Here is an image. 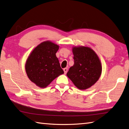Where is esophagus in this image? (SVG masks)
I'll return each instance as SVG.
<instances>
[{
    "label": "esophagus",
    "mask_w": 129,
    "mask_h": 129,
    "mask_svg": "<svg viewBox=\"0 0 129 129\" xmlns=\"http://www.w3.org/2000/svg\"><path fill=\"white\" fill-rule=\"evenodd\" d=\"M63 71H64V74H66V73H67V71H68V68H64V69H63Z\"/></svg>",
    "instance_id": "34e87169"
}]
</instances>
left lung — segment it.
Segmentation results:
<instances>
[{
	"instance_id": "8db88e82",
	"label": "left lung",
	"mask_w": 129,
	"mask_h": 129,
	"mask_svg": "<svg viewBox=\"0 0 129 129\" xmlns=\"http://www.w3.org/2000/svg\"><path fill=\"white\" fill-rule=\"evenodd\" d=\"M74 63L67 76L81 90L90 88L98 80L102 72V65L98 55L87 46L72 48Z\"/></svg>"
}]
</instances>
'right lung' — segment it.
Instances as JSON below:
<instances>
[{
	"label": "right lung",
	"instance_id": "1",
	"mask_svg": "<svg viewBox=\"0 0 129 129\" xmlns=\"http://www.w3.org/2000/svg\"><path fill=\"white\" fill-rule=\"evenodd\" d=\"M59 46L46 41L35 48L27 57L25 69L27 77L40 88H46L64 72L56 56Z\"/></svg>",
	"mask_w": 129,
	"mask_h": 129
}]
</instances>
